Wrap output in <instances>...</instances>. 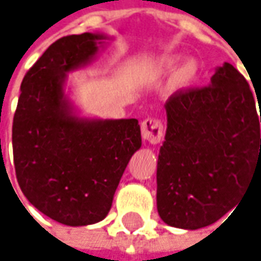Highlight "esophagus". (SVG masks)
I'll return each instance as SVG.
<instances>
[{
	"instance_id": "obj_1",
	"label": "esophagus",
	"mask_w": 261,
	"mask_h": 261,
	"mask_svg": "<svg viewBox=\"0 0 261 261\" xmlns=\"http://www.w3.org/2000/svg\"><path fill=\"white\" fill-rule=\"evenodd\" d=\"M142 138L149 143H159L164 138V126L158 119H146L142 122Z\"/></svg>"
}]
</instances>
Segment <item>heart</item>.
<instances>
[{
    "label": "heart",
    "mask_w": 261,
    "mask_h": 261,
    "mask_svg": "<svg viewBox=\"0 0 261 261\" xmlns=\"http://www.w3.org/2000/svg\"><path fill=\"white\" fill-rule=\"evenodd\" d=\"M176 59L175 57H168L164 59L159 64L158 71L159 73H165L168 70H172L175 67ZM197 74V63L194 60H187L179 69L176 70L175 76L172 79V85L174 87H184V86L190 85L194 77Z\"/></svg>",
    "instance_id": "heart-1"
}]
</instances>
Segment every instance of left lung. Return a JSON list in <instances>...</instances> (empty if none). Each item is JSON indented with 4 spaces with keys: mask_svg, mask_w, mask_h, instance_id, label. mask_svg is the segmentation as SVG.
<instances>
[{
    "mask_svg": "<svg viewBox=\"0 0 261 261\" xmlns=\"http://www.w3.org/2000/svg\"><path fill=\"white\" fill-rule=\"evenodd\" d=\"M256 97L240 71L224 63L208 86L168 99L156 169V207L165 224L207 227L246 195L251 179L261 174Z\"/></svg>",
    "mask_w": 261,
    "mask_h": 261,
    "instance_id": "left-lung-1",
    "label": "left lung"
}]
</instances>
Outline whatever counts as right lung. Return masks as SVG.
Segmentation results:
<instances>
[{"label": "right lung", "mask_w": 261, "mask_h": 261, "mask_svg": "<svg viewBox=\"0 0 261 261\" xmlns=\"http://www.w3.org/2000/svg\"><path fill=\"white\" fill-rule=\"evenodd\" d=\"M110 37L57 40L27 71L12 122L17 181L25 198L70 227L108 216L129 159L142 145L138 119L83 118L66 93L67 74L96 59Z\"/></svg>", "instance_id": "obj_1"}]
</instances>
